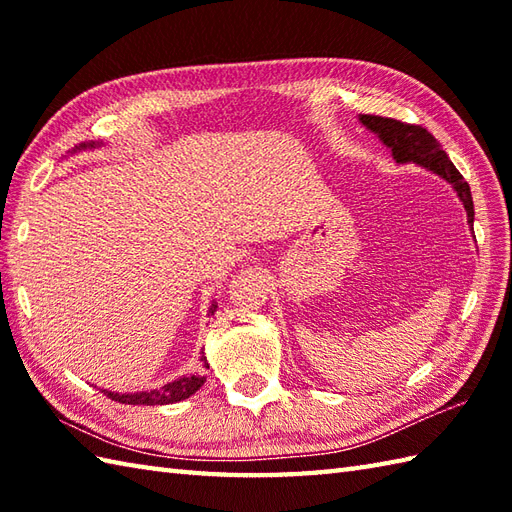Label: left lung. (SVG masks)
Wrapping results in <instances>:
<instances>
[{
    "label": "left lung",
    "instance_id": "left-lung-1",
    "mask_svg": "<svg viewBox=\"0 0 512 512\" xmlns=\"http://www.w3.org/2000/svg\"><path fill=\"white\" fill-rule=\"evenodd\" d=\"M361 121L365 127L372 129L380 136V140L391 149L396 162H418V165L427 167L429 171L438 173L447 182L453 184V189L458 191L460 200L469 215V224L473 228V198L469 182L462 178V173L455 169L449 156L442 151V145L436 140L429 129L422 125L413 123H402L396 118H385V116H374V114H363Z\"/></svg>",
    "mask_w": 512,
    "mask_h": 512
}]
</instances>
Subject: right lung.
I'll return each instance as SVG.
<instances>
[{
  "label": "right lung",
  "instance_id": "add662e5",
  "mask_svg": "<svg viewBox=\"0 0 512 512\" xmlns=\"http://www.w3.org/2000/svg\"><path fill=\"white\" fill-rule=\"evenodd\" d=\"M81 147H85V145H81ZM215 308H217V303H213L211 306V314L215 312ZM202 385H204L202 374H189V376L173 380V383L160 387V389L143 391V394H114V391H105V394L116 402H123V405H171V402L189 398Z\"/></svg>",
  "mask_w": 512,
  "mask_h": 512
}]
</instances>
